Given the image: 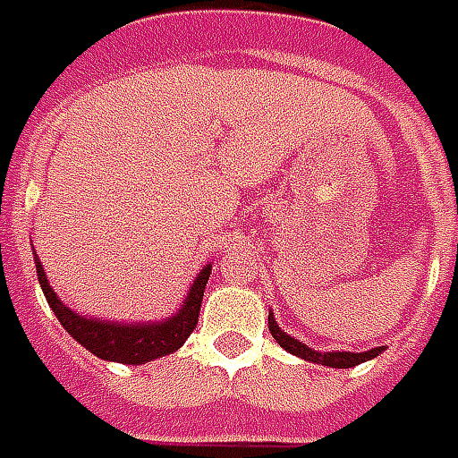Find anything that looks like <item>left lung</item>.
Instances as JSON below:
<instances>
[{
	"instance_id": "obj_1",
	"label": "left lung",
	"mask_w": 458,
	"mask_h": 458,
	"mask_svg": "<svg viewBox=\"0 0 458 458\" xmlns=\"http://www.w3.org/2000/svg\"><path fill=\"white\" fill-rule=\"evenodd\" d=\"M268 330H271V335L274 340L281 345V348L291 352V355H296L301 360H308V362H316V365H326V368H338V369H345V368H355L360 362H368V360L377 358L379 352L385 350V345H379V348H372V350H365V352H320V350H313L308 348L306 343H301L298 338L293 335H288L281 330V326L276 323V316L268 310Z\"/></svg>"
}]
</instances>
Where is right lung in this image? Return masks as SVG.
<instances>
[{
    "label": "right lung",
    "instance_id": "obj_1",
    "mask_svg": "<svg viewBox=\"0 0 458 458\" xmlns=\"http://www.w3.org/2000/svg\"><path fill=\"white\" fill-rule=\"evenodd\" d=\"M34 264H37L38 284H41V291L47 296L48 308L54 310L58 323L66 327L68 335L81 343L89 352L98 355L100 360L123 362V365H145V362L172 355L174 350L182 348L184 340L190 338V333L197 327L204 288H207V281L212 274V264L202 266V271L194 276L182 306L177 308V313H172L170 318L150 320V323H118V320L81 316L76 310H71L56 296L54 286L48 284V276L37 254H34Z\"/></svg>",
    "mask_w": 458,
    "mask_h": 458
}]
</instances>
